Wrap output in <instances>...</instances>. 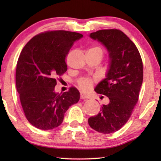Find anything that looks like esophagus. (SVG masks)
I'll return each mask as SVG.
<instances>
[{
	"mask_svg": "<svg viewBox=\"0 0 161 161\" xmlns=\"http://www.w3.org/2000/svg\"><path fill=\"white\" fill-rule=\"evenodd\" d=\"M80 99L81 100H88V99H89V97L86 95V94L81 93L80 94Z\"/></svg>",
	"mask_w": 161,
	"mask_h": 161,
	"instance_id": "esophagus-1",
	"label": "esophagus"
}]
</instances>
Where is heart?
Wrapping results in <instances>:
<instances>
[{
  "mask_svg": "<svg viewBox=\"0 0 161 161\" xmlns=\"http://www.w3.org/2000/svg\"><path fill=\"white\" fill-rule=\"evenodd\" d=\"M87 55L98 56L102 59L103 56H104V50L99 45L93 46L88 50ZM94 82H95V79L88 78V77H81L77 80V83H78L79 88L83 92H89V90H91L92 88L93 87Z\"/></svg>",
  "mask_w": 161,
  "mask_h": 161,
  "instance_id": "obj_1",
  "label": "heart"
}]
</instances>
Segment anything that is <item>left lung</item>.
I'll return each mask as SVG.
<instances>
[{
	"label": "left lung",
	"mask_w": 161,
	"mask_h": 161,
	"mask_svg": "<svg viewBox=\"0 0 161 161\" xmlns=\"http://www.w3.org/2000/svg\"><path fill=\"white\" fill-rule=\"evenodd\" d=\"M109 53L110 66L106 78L98 83L95 92L107 96L97 115L88 119L89 126L99 133L117 131L126 124L138 100L143 82V63L133 42L122 31L105 29L90 34Z\"/></svg>",
	"instance_id": "1"
}]
</instances>
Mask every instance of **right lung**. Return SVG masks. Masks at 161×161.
I'll list each match as a JSON object with an SVG mask.
<instances>
[{
    "mask_svg": "<svg viewBox=\"0 0 161 161\" xmlns=\"http://www.w3.org/2000/svg\"><path fill=\"white\" fill-rule=\"evenodd\" d=\"M83 35L67 31H48L36 35L22 50L17 64L16 86L24 114L33 126L52 130L65 112L80 99L75 87L63 94L54 89L58 77L67 70L66 58Z\"/></svg>",
    "mask_w": 161,
    "mask_h": 161,
    "instance_id": "obj_1",
    "label": "right lung"
}]
</instances>
